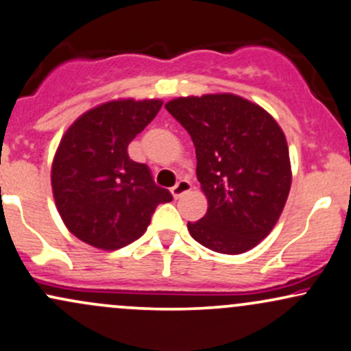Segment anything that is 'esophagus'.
<instances>
[{"instance_id":"34e87169","label":"esophagus","mask_w":351,"mask_h":351,"mask_svg":"<svg viewBox=\"0 0 351 351\" xmlns=\"http://www.w3.org/2000/svg\"><path fill=\"white\" fill-rule=\"evenodd\" d=\"M189 189H191V181H189V180H180L178 183H176L175 186L171 188L173 198H180L181 195L188 193Z\"/></svg>"}]
</instances>
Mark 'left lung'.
<instances>
[{
    "mask_svg": "<svg viewBox=\"0 0 351 351\" xmlns=\"http://www.w3.org/2000/svg\"><path fill=\"white\" fill-rule=\"evenodd\" d=\"M196 148L208 211L188 231L221 254L256 247L276 226L291 191L289 147L263 107L234 94L178 97L165 106Z\"/></svg>",
    "mask_w": 351,
    "mask_h": 351,
    "instance_id": "obj_1",
    "label": "left lung"
}]
</instances>
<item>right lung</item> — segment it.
Segmentation results:
<instances>
[{
  "label": "right lung",
  "mask_w": 351,
  "mask_h": 351,
  "mask_svg": "<svg viewBox=\"0 0 351 351\" xmlns=\"http://www.w3.org/2000/svg\"><path fill=\"white\" fill-rule=\"evenodd\" d=\"M162 106L156 99L112 100L64 134L52 162V193L64 224L84 243L104 251L125 247L147 231L156 206L173 199L127 152Z\"/></svg>",
  "instance_id": "1"
}]
</instances>
